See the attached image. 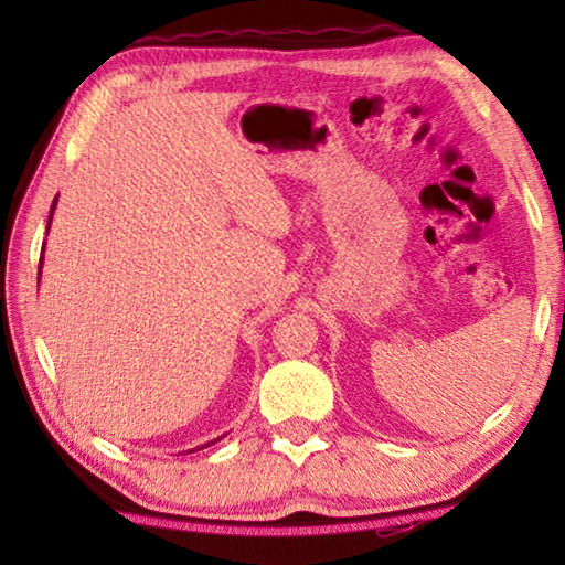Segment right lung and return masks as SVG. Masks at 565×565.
<instances>
[{
  "mask_svg": "<svg viewBox=\"0 0 565 565\" xmlns=\"http://www.w3.org/2000/svg\"><path fill=\"white\" fill-rule=\"evenodd\" d=\"M54 206H56V199H54V204H52V212H50V224H52V214H54ZM50 224H46V232H50ZM42 264H44V252H42V256H40V276H42ZM216 441H222V436L218 438H214V441H209V444H216ZM209 444H202V446H196V448H191V451H186V454H194V451H202V448H206Z\"/></svg>",
  "mask_w": 565,
  "mask_h": 565,
  "instance_id": "right-lung-1",
  "label": "right lung"
}]
</instances>
